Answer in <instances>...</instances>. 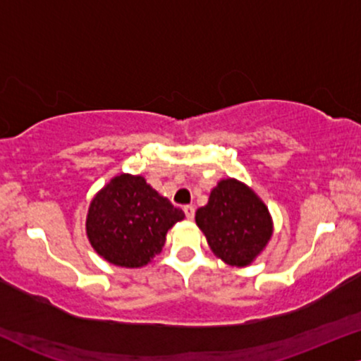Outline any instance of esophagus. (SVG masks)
Listing matches in <instances>:
<instances>
[{"instance_id": "34e87169", "label": "esophagus", "mask_w": 361, "mask_h": 361, "mask_svg": "<svg viewBox=\"0 0 361 361\" xmlns=\"http://www.w3.org/2000/svg\"><path fill=\"white\" fill-rule=\"evenodd\" d=\"M183 212H185L186 218H188V220H193V218H195V208L193 207H190V204H188V207L183 208Z\"/></svg>"}]
</instances>
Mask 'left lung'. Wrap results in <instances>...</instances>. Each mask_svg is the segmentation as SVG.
I'll return each mask as SVG.
<instances>
[{
    "label": "left lung",
    "instance_id": "left-lung-1",
    "mask_svg": "<svg viewBox=\"0 0 361 361\" xmlns=\"http://www.w3.org/2000/svg\"><path fill=\"white\" fill-rule=\"evenodd\" d=\"M196 225L214 257L231 267H248L273 235V220L263 200L235 178L218 181L208 203L196 209Z\"/></svg>",
    "mask_w": 361,
    "mask_h": 361
}]
</instances>
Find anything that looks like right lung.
Wrapping results in <instances>:
<instances>
[{
	"instance_id": "right-lung-1",
	"label": "right lung",
	"mask_w": 361,
	"mask_h": 361,
	"mask_svg": "<svg viewBox=\"0 0 361 361\" xmlns=\"http://www.w3.org/2000/svg\"><path fill=\"white\" fill-rule=\"evenodd\" d=\"M183 218L185 213L153 190L143 176L121 173L91 200L86 236L108 263L141 268L161 252L168 230Z\"/></svg>"
}]
</instances>
